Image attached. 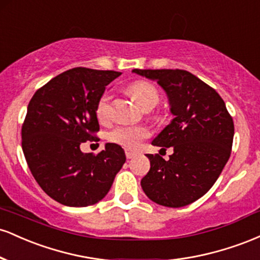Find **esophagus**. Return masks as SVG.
<instances>
[{
  "mask_svg": "<svg viewBox=\"0 0 260 260\" xmlns=\"http://www.w3.org/2000/svg\"><path fill=\"white\" fill-rule=\"evenodd\" d=\"M124 153H126V157L127 159H132V157H134V156H137V151H134V150H131V149H126V150H124Z\"/></svg>",
  "mask_w": 260,
  "mask_h": 260,
  "instance_id": "obj_1",
  "label": "esophagus"
}]
</instances>
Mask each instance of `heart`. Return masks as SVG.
I'll use <instances>...</instances> for the list:
<instances>
[{
    "label": "heart",
    "mask_w": 260,
    "mask_h": 260,
    "mask_svg": "<svg viewBox=\"0 0 260 260\" xmlns=\"http://www.w3.org/2000/svg\"><path fill=\"white\" fill-rule=\"evenodd\" d=\"M128 92L133 100L142 106L143 109L149 110L159 103V91L156 86L147 80H137L128 86ZM96 117L100 121H107L110 117V95H101L98 100L95 109ZM150 136V131L145 126H120L113 129L109 134V139L113 143L122 145L128 149H137L140 143Z\"/></svg>",
    "instance_id": "heart-1"
}]
</instances>
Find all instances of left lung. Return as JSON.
<instances>
[{"label":"left lung","mask_w":260,"mask_h":260,"mask_svg":"<svg viewBox=\"0 0 260 260\" xmlns=\"http://www.w3.org/2000/svg\"><path fill=\"white\" fill-rule=\"evenodd\" d=\"M166 91L174 120L151 144L174 149L165 160L147 154L150 170L140 181L150 201L169 208L196 202L213 187L231 154L234 121L215 89L183 70H133Z\"/></svg>","instance_id":"left-lung-1"}]
</instances>
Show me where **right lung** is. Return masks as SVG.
Listing matches in <instances>:
<instances>
[{"label":"right lung","mask_w":260,"mask_h":260,"mask_svg":"<svg viewBox=\"0 0 260 260\" xmlns=\"http://www.w3.org/2000/svg\"><path fill=\"white\" fill-rule=\"evenodd\" d=\"M120 76L72 68L41 86L29 103L23 153L39 186L61 204L88 207L100 202L126 161L124 150L115 143H107L98 155L80 150L82 143L96 138L98 100Z\"/></svg>","instance_id":"obj_1"}]
</instances>
